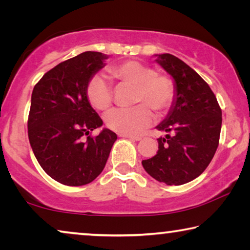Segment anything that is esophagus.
<instances>
[{"mask_svg":"<svg viewBox=\"0 0 250 250\" xmlns=\"http://www.w3.org/2000/svg\"><path fill=\"white\" fill-rule=\"evenodd\" d=\"M119 137L121 138H126V139H130V140H133V141H140L141 140V137H135V135H129V134H119Z\"/></svg>","mask_w":250,"mask_h":250,"instance_id":"1","label":"esophagus"}]
</instances>
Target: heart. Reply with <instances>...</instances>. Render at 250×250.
<instances>
[{
  "label": "heart",
  "mask_w": 250,
  "mask_h": 250,
  "mask_svg": "<svg viewBox=\"0 0 250 250\" xmlns=\"http://www.w3.org/2000/svg\"><path fill=\"white\" fill-rule=\"evenodd\" d=\"M108 71L120 84L134 86V103H142L132 108H116L109 111L105 116L108 128L122 134H139L153 124L154 115L150 106L159 113L171 108L175 87L167 75L155 73L152 67L138 61L112 65ZM87 97L96 109L105 110L112 104L111 83L103 75H94L87 84Z\"/></svg>",
  "instance_id": "heart-1"
}]
</instances>
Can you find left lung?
<instances>
[{
  "instance_id": "left-lung-1",
  "label": "left lung",
  "mask_w": 250,
  "mask_h": 250,
  "mask_svg": "<svg viewBox=\"0 0 250 250\" xmlns=\"http://www.w3.org/2000/svg\"><path fill=\"white\" fill-rule=\"evenodd\" d=\"M155 61L174 80L175 98L156 129L159 138L153 158L143 160L147 174L167 185H182L200 176L217 150L222 110L208 84L195 70L171 54Z\"/></svg>"
}]
</instances>
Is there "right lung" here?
<instances>
[{"label":"right lung","mask_w":250,"mask_h":250,"mask_svg":"<svg viewBox=\"0 0 250 250\" xmlns=\"http://www.w3.org/2000/svg\"><path fill=\"white\" fill-rule=\"evenodd\" d=\"M107 55L84 52L47 71L32 92L28 139L42 168L59 183L82 186L103 172L117 134L91 131L103 120L91 107L87 84Z\"/></svg>","instance_id":"right-lung-1"}]
</instances>
